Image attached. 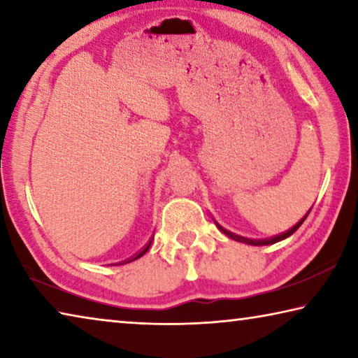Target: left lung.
<instances>
[{"label":"left lung","mask_w":358,"mask_h":358,"mask_svg":"<svg viewBox=\"0 0 358 358\" xmlns=\"http://www.w3.org/2000/svg\"><path fill=\"white\" fill-rule=\"evenodd\" d=\"M313 208V207H311ZM311 211V210H310ZM310 211H308V213L301 217V220L295 224L294 227H290L287 232H284V234H281V235H276V237H271V238H265V240H254V238H246V237H241V235H237V234H234V232H230V230H227V229H224L222 226H220V224H217L216 221H215V224H216V227L221 230V232L224 234V235H227L229 238H232V240H235V241H240V243H246V245H252V246H264V245H273V243H278V241H281V240H284V238H287V237H290V235H292L294 232H296V229H299L301 224H303V221L306 220V216L310 215Z\"/></svg>","instance_id":"8db88e82"}]
</instances>
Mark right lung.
I'll use <instances>...</instances> for the list:
<instances>
[{"mask_svg": "<svg viewBox=\"0 0 358 358\" xmlns=\"http://www.w3.org/2000/svg\"><path fill=\"white\" fill-rule=\"evenodd\" d=\"M151 241H153V238H151V240L148 241V245H147V246H145V248H143V250H142L141 252H138V254H136V256H134V257H132V259H128V260H126V262H132V260H136V259H138V257H142V256H143V254H145V252H147V251L150 250V246H151Z\"/></svg>", "mask_w": 358, "mask_h": 358, "instance_id": "add662e5", "label": "right lung"}]
</instances>
